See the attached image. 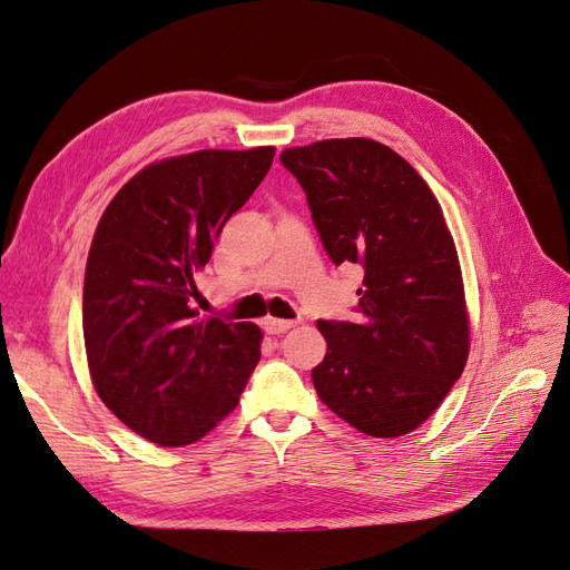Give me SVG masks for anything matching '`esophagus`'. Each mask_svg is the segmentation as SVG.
Masks as SVG:
<instances>
[{
	"label": "esophagus",
	"mask_w": 570,
	"mask_h": 570,
	"mask_svg": "<svg viewBox=\"0 0 570 570\" xmlns=\"http://www.w3.org/2000/svg\"><path fill=\"white\" fill-rule=\"evenodd\" d=\"M297 325V321H283V318H266L264 321V331L268 333V335H283V333H287L289 327H295Z\"/></svg>",
	"instance_id": "1"
}]
</instances>
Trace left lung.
Returning <instances> with one entry per match:
<instances>
[{"instance_id": "1", "label": "left lung", "mask_w": 570, "mask_h": 570, "mask_svg": "<svg viewBox=\"0 0 570 570\" xmlns=\"http://www.w3.org/2000/svg\"><path fill=\"white\" fill-rule=\"evenodd\" d=\"M283 166L306 193L335 266L364 268L356 321H318L321 402L373 438L416 430L469 358L459 256L435 195L390 147L347 137L292 147Z\"/></svg>"}]
</instances>
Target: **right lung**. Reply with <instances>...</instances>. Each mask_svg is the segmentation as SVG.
Segmentation results:
<instances>
[{"mask_svg":"<svg viewBox=\"0 0 570 570\" xmlns=\"http://www.w3.org/2000/svg\"><path fill=\"white\" fill-rule=\"evenodd\" d=\"M273 154L202 149L151 164L99 218L82 287L85 352L99 400L149 442L204 438L262 358L254 323L197 318L195 273Z\"/></svg>","mask_w":570,"mask_h":570,"instance_id":"add662e5","label":"right lung"}]
</instances>
